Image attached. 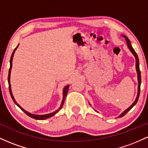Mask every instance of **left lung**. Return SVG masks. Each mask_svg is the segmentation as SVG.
Here are the masks:
<instances>
[{"label": "left lung", "mask_w": 148, "mask_h": 148, "mask_svg": "<svg viewBox=\"0 0 148 148\" xmlns=\"http://www.w3.org/2000/svg\"><path fill=\"white\" fill-rule=\"evenodd\" d=\"M124 37H125V39H126V41H127V46H128L129 49H130V50L132 51V53L134 54V56H135V58H136V72H137V74H138V95H137V97H136V99L135 101H134V102L132 103V105H131V106L129 107L128 108H127V110H125V111L123 112V113H122L121 115H119L118 118H122V117H123L124 115H125L126 113H127L128 111H130L131 109H132L133 107L135 106L136 103H137V101H138V97H139V95H140V84H141V76H140V68H139V60H138V56H137L136 53L135 51H134V49H133V47H132V45H131V42L130 40H129V39L127 38V37L125 36V35H123Z\"/></svg>", "instance_id": "8db88e82"}]
</instances>
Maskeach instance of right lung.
I'll use <instances>...</instances> for the list:
<instances>
[{"mask_svg": "<svg viewBox=\"0 0 148 148\" xmlns=\"http://www.w3.org/2000/svg\"><path fill=\"white\" fill-rule=\"evenodd\" d=\"M18 46H17V47H16V48L14 49V51H13L12 54L11 58H10V69H9V74H8V84H9V90H10V95H11L12 99L13 101H14V102L15 103V104L17 105V106H18V107H19L20 108H21V109L22 110V111H23V112H24V113H25V114H26L27 115H28V116L30 117V118L35 119V120H45V119H47V118H51V117L53 116V115H55L56 113L58 111V110H60V108H62V106H63V103H64V99H65L66 96H67V92H68V89H69V85H67V86H66L64 88V89H63V99H62V104H61V106H60V108H59V109H58V110H57V111H56L53 112V113H49V114H47V115H34V114H31V113H28V112L25 111V110H24V109H23V108H22L19 105H18V103L16 102V101H15V100H14V97H13V95H12V90H11V86H10V73H11L12 66V59H13V56H14V52H15V51H16V49H17Z\"/></svg>", "mask_w": 148, "mask_h": 148, "instance_id": "right-lung-1", "label": "right lung"}]
</instances>
